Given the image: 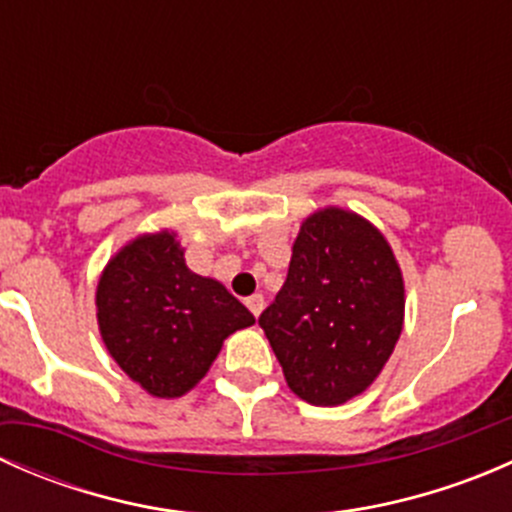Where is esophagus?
<instances>
[{"label":"esophagus","mask_w":512,"mask_h":512,"mask_svg":"<svg viewBox=\"0 0 512 512\" xmlns=\"http://www.w3.org/2000/svg\"><path fill=\"white\" fill-rule=\"evenodd\" d=\"M245 304H247V309L255 314V317H260L262 309H265V297H262V294H252V297L245 299Z\"/></svg>","instance_id":"1"}]
</instances>
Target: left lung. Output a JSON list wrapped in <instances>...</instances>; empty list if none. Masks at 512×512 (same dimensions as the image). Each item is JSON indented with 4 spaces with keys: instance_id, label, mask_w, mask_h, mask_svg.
<instances>
[{
    "instance_id": "obj_1",
    "label": "left lung",
    "mask_w": 512,
    "mask_h": 512,
    "mask_svg": "<svg viewBox=\"0 0 512 512\" xmlns=\"http://www.w3.org/2000/svg\"><path fill=\"white\" fill-rule=\"evenodd\" d=\"M404 277L369 220L324 208L299 227L287 280L260 314L287 386L314 406L369 389L404 329Z\"/></svg>"
}]
</instances>
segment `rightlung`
I'll return each mask as SVG.
<instances>
[{
	"label": "right lung",
	"mask_w": 512,
	"mask_h": 512,
	"mask_svg": "<svg viewBox=\"0 0 512 512\" xmlns=\"http://www.w3.org/2000/svg\"><path fill=\"white\" fill-rule=\"evenodd\" d=\"M101 339L116 364L158 399L188 394L250 309L218 280L188 270L175 232L128 242L108 260L96 287Z\"/></svg>",
	"instance_id": "1"
}]
</instances>
